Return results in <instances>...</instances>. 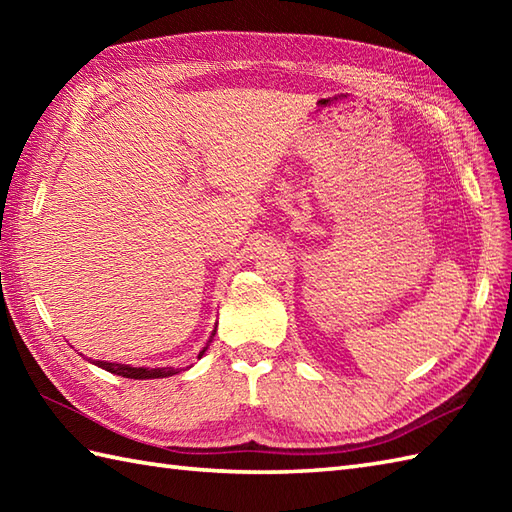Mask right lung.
Masks as SVG:
<instances>
[{"label": "right lung", "instance_id": "right-lung-1", "mask_svg": "<svg viewBox=\"0 0 512 512\" xmlns=\"http://www.w3.org/2000/svg\"><path fill=\"white\" fill-rule=\"evenodd\" d=\"M215 336V330H213ZM213 341V339H211ZM209 341V343H211ZM209 343H206L204 350L198 354V358H202V354L209 350ZM94 365H99L105 372H112L116 376H123V378H134V380H151V378H167L173 374H180L182 369H173V367H132V365H123V363H110V361H94Z\"/></svg>", "mask_w": 512, "mask_h": 512}]
</instances>
